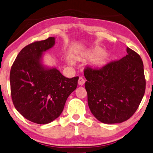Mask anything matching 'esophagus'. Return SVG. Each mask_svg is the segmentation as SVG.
Wrapping results in <instances>:
<instances>
[{"mask_svg": "<svg viewBox=\"0 0 153 153\" xmlns=\"http://www.w3.org/2000/svg\"><path fill=\"white\" fill-rule=\"evenodd\" d=\"M85 80L83 79V77L82 76H80L79 79V85H82L85 83Z\"/></svg>", "mask_w": 153, "mask_h": 153, "instance_id": "esophagus-1", "label": "esophagus"}]
</instances>
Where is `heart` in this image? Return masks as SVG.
I'll list each match as a JSON object with an SVG mask.
<instances>
[{
  "mask_svg": "<svg viewBox=\"0 0 153 153\" xmlns=\"http://www.w3.org/2000/svg\"><path fill=\"white\" fill-rule=\"evenodd\" d=\"M103 53H104V51L102 49L96 48L91 52V55L94 57H97V56H101V55H102Z\"/></svg>",
  "mask_w": 153,
  "mask_h": 153,
  "instance_id": "heart-1",
  "label": "heart"
}]
</instances>
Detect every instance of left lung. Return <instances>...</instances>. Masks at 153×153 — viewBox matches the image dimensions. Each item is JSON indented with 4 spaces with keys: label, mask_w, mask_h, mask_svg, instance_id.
<instances>
[{
    "label": "left lung",
    "mask_w": 153,
    "mask_h": 153,
    "mask_svg": "<svg viewBox=\"0 0 153 153\" xmlns=\"http://www.w3.org/2000/svg\"><path fill=\"white\" fill-rule=\"evenodd\" d=\"M101 68L86 66L84 75L90 111L100 122L119 123L132 117L146 89L144 65L136 51Z\"/></svg>",
    "instance_id": "left-lung-1"
}]
</instances>
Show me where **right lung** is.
Segmentation results:
<instances>
[{
    "instance_id": "add662e5",
    "label": "right lung",
    "mask_w": 153,
    "mask_h": 153,
    "mask_svg": "<svg viewBox=\"0 0 153 153\" xmlns=\"http://www.w3.org/2000/svg\"><path fill=\"white\" fill-rule=\"evenodd\" d=\"M54 44V37L29 44L17 55L10 72L15 108L24 118L37 124L57 119L78 85L79 76L66 78L56 68L42 66V53Z\"/></svg>"
}]
</instances>
